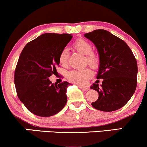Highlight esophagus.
<instances>
[{
  "mask_svg": "<svg viewBox=\"0 0 147 147\" xmlns=\"http://www.w3.org/2000/svg\"><path fill=\"white\" fill-rule=\"evenodd\" d=\"M79 88H81L82 90H85V91H88L89 90V88L88 87H84V86H78Z\"/></svg>",
  "mask_w": 147,
  "mask_h": 147,
  "instance_id": "1",
  "label": "esophagus"
}]
</instances>
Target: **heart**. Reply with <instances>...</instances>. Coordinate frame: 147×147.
Instances as JSON below:
<instances>
[{
    "label": "heart",
    "mask_w": 147,
    "mask_h": 147,
    "mask_svg": "<svg viewBox=\"0 0 147 147\" xmlns=\"http://www.w3.org/2000/svg\"><path fill=\"white\" fill-rule=\"evenodd\" d=\"M72 48L76 51L86 55V63L92 69H97L99 65V58L96 54L92 52V45L83 38H79L74 42ZM69 52L67 49H63L59 56V62L63 66L68 64ZM92 77V72L90 69L84 68L82 70H72L67 73V78L74 83L84 85Z\"/></svg>",
    "instance_id": "obj_1"
}]
</instances>
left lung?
<instances>
[{
	"label": "left lung",
	"instance_id": "left-lung-1",
	"mask_svg": "<svg viewBox=\"0 0 147 147\" xmlns=\"http://www.w3.org/2000/svg\"><path fill=\"white\" fill-rule=\"evenodd\" d=\"M95 45L99 55L97 79L91 89L99 93L92 107L104 112L121 109L131 98L137 86L138 64L132 51L121 38L105 30H95L84 34ZM96 83V82H95Z\"/></svg>",
	"mask_w": 147,
	"mask_h": 147
}]
</instances>
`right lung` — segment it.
<instances>
[{
    "instance_id": "1",
    "label": "right lung",
    "mask_w": 147,
    "mask_h": 147,
    "mask_svg": "<svg viewBox=\"0 0 147 147\" xmlns=\"http://www.w3.org/2000/svg\"><path fill=\"white\" fill-rule=\"evenodd\" d=\"M72 38L69 34H43L29 42L20 55L14 73L16 92L27 109L37 116L54 115L66 104L70 83L55 85L49 77L57 72L60 52Z\"/></svg>"
}]
</instances>
